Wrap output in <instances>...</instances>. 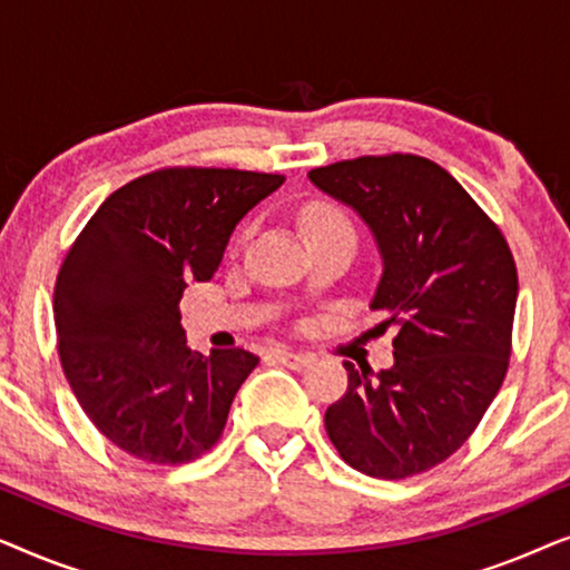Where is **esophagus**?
Masks as SVG:
<instances>
[{"mask_svg": "<svg viewBox=\"0 0 570 570\" xmlns=\"http://www.w3.org/2000/svg\"><path fill=\"white\" fill-rule=\"evenodd\" d=\"M275 361L277 363H283V365H287V368H293V371H301V368H306V365L314 361V357L311 355H303V353H291V350H275Z\"/></svg>", "mask_w": 570, "mask_h": 570, "instance_id": "34e87169", "label": "esophagus"}]
</instances>
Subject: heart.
Listing matches in <instances>:
<instances>
[{"mask_svg": "<svg viewBox=\"0 0 570 570\" xmlns=\"http://www.w3.org/2000/svg\"><path fill=\"white\" fill-rule=\"evenodd\" d=\"M301 220L303 228H306V236H316V233L334 228H350L347 215L340 207L330 205V202H311V205L303 207Z\"/></svg>", "mask_w": 570, "mask_h": 570, "instance_id": "b5f03b06", "label": "heart"}]
</instances>
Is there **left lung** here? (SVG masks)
Wrapping results in <instances>:
<instances>
[{
	"label": "left lung",
	"instance_id": "left-lung-1",
	"mask_svg": "<svg viewBox=\"0 0 570 570\" xmlns=\"http://www.w3.org/2000/svg\"><path fill=\"white\" fill-rule=\"evenodd\" d=\"M368 225L381 254L371 311L394 326V365L345 361L326 435L350 466L404 480L470 439L503 384L519 277L495 223L454 176L417 155H365L308 174Z\"/></svg>",
	"mask_w": 570,
	"mask_h": 570
}]
</instances>
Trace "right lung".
I'll return each mask as SVG.
<instances>
[{
	"instance_id": "1",
	"label": "right lung",
	"mask_w": 570,
	"mask_h": 570,
	"mask_svg": "<svg viewBox=\"0 0 570 570\" xmlns=\"http://www.w3.org/2000/svg\"><path fill=\"white\" fill-rule=\"evenodd\" d=\"M277 174L166 168L116 189L69 248L53 287L65 376L90 423L127 454L184 464L220 439L259 357L186 347L178 303L207 283Z\"/></svg>"
}]
</instances>
